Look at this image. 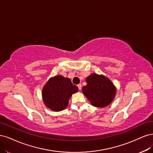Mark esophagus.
Returning <instances> with one entry per match:
<instances>
[{
  "label": "esophagus",
  "mask_w": 153,
  "mask_h": 153,
  "mask_svg": "<svg viewBox=\"0 0 153 153\" xmlns=\"http://www.w3.org/2000/svg\"><path fill=\"white\" fill-rule=\"evenodd\" d=\"M77 87H78L79 90H81V87H82L81 84H79V85H77Z\"/></svg>",
  "instance_id": "34e87169"
}]
</instances>
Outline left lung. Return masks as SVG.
I'll use <instances>...</instances> for the list:
<instances>
[{"mask_svg": "<svg viewBox=\"0 0 153 153\" xmlns=\"http://www.w3.org/2000/svg\"><path fill=\"white\" fill-rule=\"evenodd\" d=\"M87 85L82 87V93L91 105L97 107L109 105L116 93V89L107 77L91 74L86 79Z\"/></svg>", "mask_w": 153, "mask_h": 153, "instance_id": "obj_1", "label": "left lung"}]
</instances>
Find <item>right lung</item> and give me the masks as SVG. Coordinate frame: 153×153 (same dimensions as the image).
Returning a JSON list of instances; mask_svg holds the SVG:
<instances>
[{
  "label": "right lung",
  "instance_id": "1",
  "mask_svg": "<svg viewBox=\"0 0 153 153\" xmlns=\"http://www.w3.org/2000/svg\"><path fill=\"white\" fill-rule=\"evenodd\" d=\"M77 91V86L73 85L69 78L58 75L49 79L43 87L42 95L49 109L61 111L67 107L72 95Z\"/></svg>",
  "mask_w": 153,
  "mask_h": 153
}]
</instances>
